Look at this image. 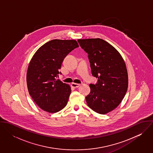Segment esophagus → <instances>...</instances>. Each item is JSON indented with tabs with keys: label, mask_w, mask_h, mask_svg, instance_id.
<instances>
[{
	"label": "esophagus",
	"mask_w": 153,
	"mask_h": 153,
	"mask_svg": "<svg viewBox=\"0 0 153 153\" xmlns=\"http://www.w3.org/2000/svg\"><path fill=\"white\" fill-rule=\"evenodd\" d=\"M80 85H81L80 84H76V83H72V84H71V86L73 88H78Z\"/></svg>",
	"instance_id": "1"
}]
</instances>
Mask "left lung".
Masks as SVG:
<instances>
[{"label": "left lung", "mask_w": 153, "mask_h": 153, "mask_svg": "<svg viewBox=\"0 0 153 153\" xmlns=\"http://www.w3.org/2000/svg\"><path fill=\"white\" fill-rule=\"evenodd\" d=\"M78 42L88 54L92 75L98 79L96 84L89 85L88 105L97 113L105 114L118 106L127 92L128 79L125 62L118 51L102 39Z\"/></svg>", "instance_id": "obj_1"}]
</instances>
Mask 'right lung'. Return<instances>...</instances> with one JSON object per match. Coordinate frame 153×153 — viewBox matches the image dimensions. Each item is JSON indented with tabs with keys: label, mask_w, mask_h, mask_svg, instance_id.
Returning a JSON list of instances; mask_svg holds the SVG:
<instances>
[{
	"label": "right lung",
	"mask_w": 153,
	"mask_h": 153,
	"mask_svg": "<svg viewBox=\"0 0 153 153\" xmlns=\"http://www.w3.org/2000/svg\"><path fill=\"white\" fill-rule=\"evenodd\" d=\"M78 46L75 40L53 39L33 56L27 71V86L35 102L45 111L57 112L66 105L71 87L56 78L66 56Z\"/></svg>",
	"instance_id": "add662e5"
}]
</instances>
